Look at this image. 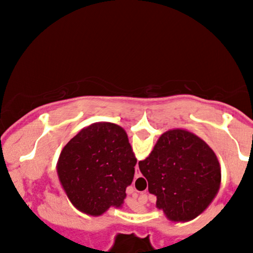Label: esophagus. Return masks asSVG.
Returning a JSON list of instances; mask_svg holds the SVG:
<instances>
[{"label":"esophagus","instance_id":"34e87169","mask_svg":"<svg viewBox=\"0 0 253 253\" xmlns=\"http://www.w3.org/2000/svg\"><path fill=\"white\" fill-rule=\"evenodd\" d=\"M140 176H141V173H140V171H139V167H138V165H135L134 177H135V178H138V177H140Z\"/></svg>","mask_w":253,"mask_h":253}]
</instances>
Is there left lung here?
Instances as JSON below:
<instances>
[{
    "label": "left lung",
    "mask_w": 253,
    "mask_h": 253,
    "mask_svg": "<svg viewBox=\"0 0 253 253\" xmlns=\"http://www.w3.org/2000/svg\"><path fill=\"white\" fill-rule=\"evenodd\" d=\"M135 164L126 130L112 123H95L64 146L57 175L76 210L100 216L110 207H123Z\"/></svg>",
    "instance_id": "8db88e82"
}]
</instances>
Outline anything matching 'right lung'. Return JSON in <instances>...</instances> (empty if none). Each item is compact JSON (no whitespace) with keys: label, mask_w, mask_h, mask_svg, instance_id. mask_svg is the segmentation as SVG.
Here are the masks:
<instances>
[{"label":"right lung","mask_w":253,"mask_h":253,"mask_svg":"<svg viewBox=\"0 0 253 253\" xmlns=\"http://www.w3.org/2000/svg\"><path fill=\"white\" fill-rule=\"evenodd\" d=\"M139 169L149 182L156 206L173 222L195 219L215 199L221 168L214 151L187 129L163 133Z\"/></svg>","instance_id":"obj_1"}]
</instances>
